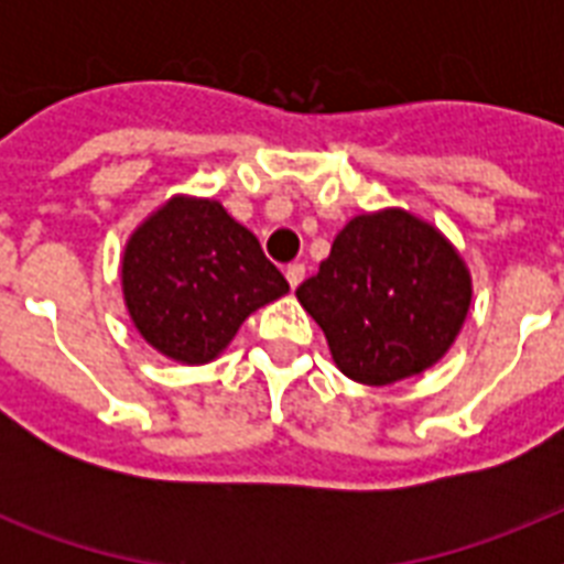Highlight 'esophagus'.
I'll use <instances>...</instances> for the list:
<instances>
[{
  "label": "esophagus",
  "mask_w": 564,
  "mask_h": 564,
  "mask_svg": "<svg viewBox=\"0 0 564 564\" xmlns=\"http://www.w3.org/2000/svg\"><path fill=\"white\" fill-rule=\"evenodd\" d=\"M286 281H290V286L295 290L301 281H304V265L301 263H290L286 265Z\"/></svg>",
  "instance_id": "34e87169"
}]
</instances>
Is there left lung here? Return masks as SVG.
<instances>
[{
	"instance_id": "left-lung-1",
	"label": "left lung",
	"mask_w": 564,
	"mask_h": 564,
	"mask_svg": "<svg viewBox=\"0 0 564 564\" xmlns=\"http://www.w3.org/2000/svg\"><path fill=\"white\" fill-rule=\"evenodd\" d=\"M295 295L343 375L389 386L445 357L471 307V274L433 225L389 207L354 216Z\"/></svg>"
}]
</instances>
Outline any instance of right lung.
<instances>
[{
    "label": "right lung",
    "mask_w": 564,
    "mask_h": 564,
    "mask_svg": "<svg viewBox=\"0 0 564 564\" xmlns=\"http://www.w3.org/2000/svg\"><path fill=\"white\" fill-rule=\"evenodd\" d=\"M290 283L213 198H172L131 234L122 295L145 343L170 360H216L257 307Z\"/></svg>",
    "instance_id": "add662e5"
}]
</instances>
